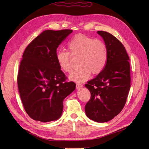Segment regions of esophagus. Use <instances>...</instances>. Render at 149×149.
Listing matches in <instances>:
<instances>
[{"mask_svg":"<svg viewBox=\"0 0 149 149\" xmlns=\"http://www.w3.org/2000/svg\"><path fill=\"white\" fill-rule=\"evenodd\" d=\"M76 89H79L83 86V84H80V83H76Z\"/></svg>","mask_w":149,"mask_h":149,"instance_id":"1","label":"esophagus"}]
</instances>
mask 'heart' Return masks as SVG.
I'll return each mask as SVG.
<instances>
[{
    "instance_id": "obj_1",
    "label": "heart",
    "mask_w": 149,
    "mask_h": 149,
    "mask_svg": "<svg viewBox=\"0 0 149 149\" xmlns=\"http://www.w3.org/2000/svg\"><path fill=\"white\" fill-rule=\"evenodd\" d=\"M68 53L59 51L56 60L63 71L70 73L73 70L71 57H79L78 69L70 76V79L78 82L86 80L91 73L98 74L104 68L107 60V49L106 44L98 39H94L83 34H77L67 45Z\"/></svg>"
}]
</instances>
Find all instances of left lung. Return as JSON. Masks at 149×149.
<instances>
[{"mask_svg":"<svg viewBox=\"0 0 149 149\" xmlns=\"http://www.w3.org/2000/svg\"><path fill=\"white\" fill-rule=\"evenodd\" d=\"M107 49V63L95 78L85 84L91 98L85 106V112L90 119L106 123L123 110L130 88L129 58L119 40L111 33L97 31Z\"/></svg>","mask_w":149,"mask_h":149,"instance_id":"1","label":"left lung"}]
</instances>
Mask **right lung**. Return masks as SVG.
Instances as JSON below:
<instances>
[{
	"mask_svg": "<svg viewBox=\"0 0 149 149\" xmlns=\"http://www.w3.org/2000/svg\"><path fill=\"white\" fill-rule=\"evenodd\" d=\"M73 30L43 31L25 48L17 76L24 109L31 119L47 123L59 119L64 99L76 88L56 60V49Z\"/></svg>",
	"mask_w": 149,
	"mask_h": 149,
	"instance_id": "right-lung-1",
	"label": "right lung"
}]
</instances>
